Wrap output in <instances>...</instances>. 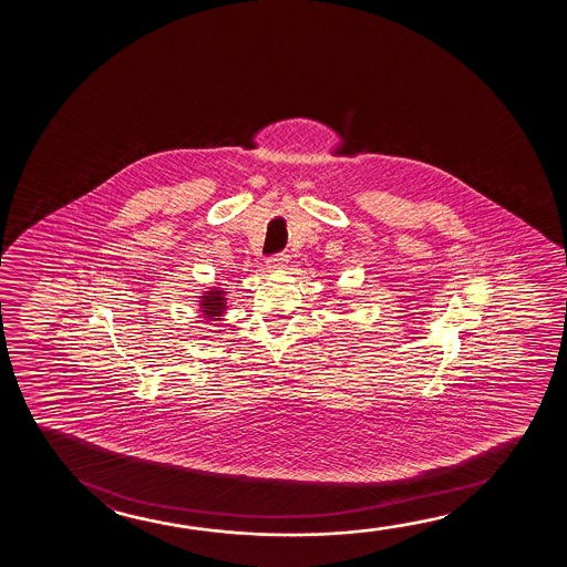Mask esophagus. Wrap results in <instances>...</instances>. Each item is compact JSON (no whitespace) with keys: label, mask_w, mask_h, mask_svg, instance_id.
I'll list each match as a JSON object with an SVG mask.
<instances>
[{"label":"esophagus","mask_w":567,"mask_h":567,"mask_svg":"<svg viewBox=\"0 0 567 567\" xmlns=\"http://www.w3.org/2000/svg\"><path fill=\"white\" fill-rule=\"evenodd\" d=\"M288 264V256L287 254H279V256L271 257L269 259V267L271 269H285Z\"/></svg>","instance_id":"1"}]
</instances>
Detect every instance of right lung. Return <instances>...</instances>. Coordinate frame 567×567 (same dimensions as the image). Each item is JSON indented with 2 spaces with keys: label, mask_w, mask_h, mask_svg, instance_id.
<instances>
[{
  "label": "right lung",
  "mask_w": 567,
  "mask_h": 567,
  "mask_svg": "<svg viewBox=\"0 0 567 567\" xmlns=\"http://www.w3.org/2000/svg\"><path fill=\"white\" fill-rule=\"evenodd\" d=\"M197 306H199V316L205 318V321H210V326L220 327L217 323L225 319L226 310H228L225 288L209 287L207 290H203Z\"/></svg>",
  "instance_id": "obj_1"
}]
</instances>
